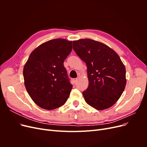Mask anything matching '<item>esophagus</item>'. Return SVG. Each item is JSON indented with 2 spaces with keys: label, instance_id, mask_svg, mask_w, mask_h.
<instances>
[{
  "label": "esophagus",
  "instance_id": "1",
  "mask_svg": "<svg viewBox=\"0 0 147 147\" xmlns=\"http://www.w3.org/2000/svg\"><path fill=\"white\" fill-rule=\"evenodd\" d=\"M77 80H78L77 78H74V79H73V82H74V83H76L77 82Z\"/></svg>",
  "mask_w": 147,
  "mask_h": 147
}]
</instances>
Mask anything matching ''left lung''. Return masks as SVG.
<instances>
[{
	"label": "left lung",
	"instance_id": "left-lung-1",
	"mask_svg": "<svg viewBox=\"0 0 147 147\" xmlns=\"http://www.w3.org/2000/svg\"><path fill=\"white\" fill-rule=\"evenodd\" d=\"M73 48L87 66L89 85L82 92L86 102L99 110L111 107L126 84L125 66L119 56L107 45L89 38L73 41Z\"/></svg>",
	"mask_w": 147,
	"mask_h": 147
}]
</instances>
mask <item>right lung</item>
<instances>
[{"label": "right lung", "instance_id": "1", "mask_svg": "<svg viewBox=\"0 0 147 147\" xmlns=\"http://www.w3.org/2000/svg\"><path fill=\"white\" fill-rule=\"evenodd\" d=\"M72 50V41L57 38L41 44L30 53L23 69L24 85L40 107L53 110L67 100L72 84L64 62Z\"/></svg>", "mask_w": 147, "mask_h": 147}]
</instances>
